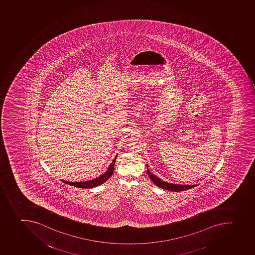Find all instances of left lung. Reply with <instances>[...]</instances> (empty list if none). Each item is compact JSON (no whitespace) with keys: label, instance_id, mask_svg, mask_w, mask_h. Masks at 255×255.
Listing matches in <instances>:
<instances>
[{"label":"left lung","instance_id":"left-lung-1","mask_svg":"<svg viewBox=\"0 0 255 255\" xmlns=\"http://www.w3.org/2000/svg\"><path fill=\"white\" fill-rule=\"evenodd\" d=\"M147 172H148L149 178L152 180V181H153L157 186L160 187V188L164 189V190H168V191H175V192H177V191H183L198 186V185H180V184H172L163 181V180H161L160 178H158L157 176H155V175L149 172L148 165H147Z\"/></svg>","mask_w":255,"mask_h":255}]
</instances>
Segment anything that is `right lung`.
Masks as SVG:
<instances>
[{
  "label": "right lung",
  "instance_id": "1",
  "mask_svg": "<svg viewBox=\"0 0 255 255\" xmlns=\"http://www.w3.org/2000/svg\"><path fill=\"white\" fill-rule=\"evenodd\" d=\"M118 154L114 158V160L112 161V163H110V165L109 166L108 169L106 170V172L103 174L99 176L97 178L95 179L89 180V181H67L61 180L64 183L70 185V186H74L75 187H78V188H93L96 186H100L101 184H103L104 182H106L107 180L110 178V176H112L113 172H114V168H115V161L117 158Z\"/></svg>",
  "mask_w": 255,
  "mask_h": 255
}]
</instances>
